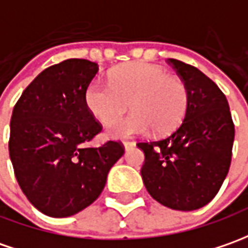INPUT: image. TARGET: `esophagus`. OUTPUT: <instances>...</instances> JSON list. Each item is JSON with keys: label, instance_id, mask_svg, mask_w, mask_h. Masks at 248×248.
<instances>
[{"label": "esophagus", "instance_id": "1", "mask_svg": "<svg viewBox=\"0 0 248 248\" xmlns=\"http://www.w3.org/2000/svg\"><path fill=\"white\" fill-rule=\"evenodd\" d=\"M124 145L126 149H130V148H133V146L136 145V142H134V141H124Z\"/></svg>", "mask_w": 248, "mask_h": 248}]
</instances>
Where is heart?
Here are the masks:
<instances>
[{
	"label": "heart",
	"mask_w": 248,
	"mask_h": 248,
	"mask_svg": "<svg viewBox=\"0 0 248 248\" xmlns=\"http://www.w3.org/2000/svg\"><path fill=\"white\" fill-rule=\"evenodd\" d=\"M85 106L96 121L108 124L129 103L132 112L107 129L112 138L145 134L156 136L175 130L186 117L188 89L179 77L167 76L163 67L146 62H130L112 70L110 84L95 80L85 91Z\"/></svg>",
	"instance_id": "heart-1"
}]
</instances>
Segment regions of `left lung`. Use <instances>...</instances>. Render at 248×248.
<instances>
[{"label":"left lung","instance_id":"left-lung-1","mask_svg":"<svg viewBox=\"0 0 248 248\" xmlns=\"http://www.w3.org/2000/svg\"><path fill=\"white\" fill-rule=\"evenodd\" d=\"M188 89L181 126L159 141L138 142L145 153L141 168L148 193L175 210H195L212 201L230 171L235 124L227 97L201 70L170 58Z\"/></svg>","mask_w":248,"mask_h":248}]
</instances>
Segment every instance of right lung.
I'll return each mask as SVG.
<instances>
[{
	"instance_id": "add662e5",
	"label": "right lung",
	"mask_w": 248,
	"mask_h": 248,
	"mask_svg": "<svg viewBox=\"0 0 248 248\" xmlns=\"http://www.w3.org/2000/svg\"><path fill=\"white\" fill-rule=\"evenodd\" d=\"M97 69L95 62L78 58L47 67L24 89L12 112L15 176L28 201L47 216H72L89 206L124 156L121 141L87 146L103 129L84 99Z\"/></svg>"
}]
</instances>
